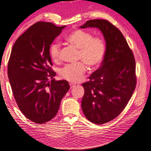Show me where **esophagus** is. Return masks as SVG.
<instances>
[{"mask_svg": "<svg viewBox=\"0 0 151 151\" xmlns=\"http://www.w3.org/2000/svg\"><path fill=\"white\" fill-rule=\"evenodd\" d=\"M70 88H72L74 87V86H75V84H74V83H70Z\"/></svg>", "mask_w": 151, "mask_h": 151, "instance_id": "34e87169", "label": "esophagus"}]
</instances>
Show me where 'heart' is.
<instances>
[{
	"label": "heart",
	"instance_id": "1",
	"mask_svg": "<svg viewBox=\"0 0 151 151\" xmlns=\"http://www.w3.org/2000/svg\"><path fill=\"white\" fill-rule=\"evenodd\" d=\"M65 41L79 49L78 59L83 62L68 64L59 71L62 78L76 83L83 80L86 71V65L96 69L102 63L106 53V43L100 37H93L90 32L82 29H75L65 37ZM49 55L54 62L60 59L61 45L53 42L49 47Z\"/></svg>",
	"mask_w": 151,
	"mask_h": 151
}]
</instances>
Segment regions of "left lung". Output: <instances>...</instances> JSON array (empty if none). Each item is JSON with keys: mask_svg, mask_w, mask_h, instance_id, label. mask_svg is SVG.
<instances>
[{"mask_svg": "<svg viewBox=\"0 0 151 151\" xmlns=\"http://www.w3.org/2000/svg\"><path fill=\"white\" fill-rule=\"evenodd\" d=\"M100 29L106 41V53L100 68L83 83L81 108L85 116L96 124L114 119L124 109L136 87L135 59L124 37L109 21H88L80 26Z\"/></svg>", "mask_w": 151, "mask_h": 151, "instance_id": "left-lung-1", "label": "left lung"}]
</instances>
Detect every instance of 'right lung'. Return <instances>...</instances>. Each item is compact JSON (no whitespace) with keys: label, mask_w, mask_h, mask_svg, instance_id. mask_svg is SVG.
Instances as JSON below:
<instances>
[{"label":"right lung","mask_w":151,"mask_h":151,"mask_svg":"<svg viewBox=\"0 0 151 151\" xmlns=\"http://www.w3.org/2000/svg\"><path fill=\"white\" fill-rule=\"evenodd\" d=\"M65 27L35 23L17 39L10 55L8 77L14 99L21 112L37 124L55 116L70 89L66 80H54L49 55V47Z\"/></svg>","instance_id":"add662e5"}]
</instances>
